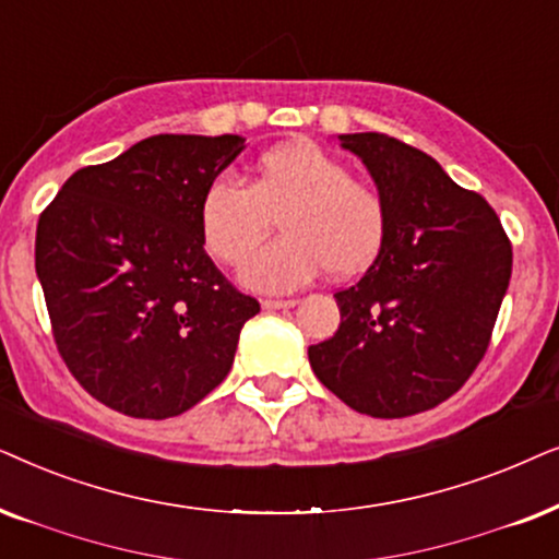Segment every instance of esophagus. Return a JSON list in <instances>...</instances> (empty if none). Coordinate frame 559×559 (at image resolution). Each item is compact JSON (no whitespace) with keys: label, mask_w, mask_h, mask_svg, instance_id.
I'll use <instances>...</instances> for the list:
<instances>
[{"label":"esophagus","mask_w":559,"mask_h":559,"mask_svg":"<svg viewBox=\"0 0 559 559\" xmlns=\"http://www.w3.org/2000/svg\"><path fill=\"white\" fill-rule=\"evenodd\" d=\"M263 309H292L296 307V299H263Z\"/></svg>","instance_id":"esophagus-1"}]
</instances>
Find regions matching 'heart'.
I'll return each instance as SVG.
<instances>
[{
    "instance_id": "1",
    "label": "heart",
    "mask_w": 559,
    "mask_h": 559,
    "mask_svg": "<svg viewBox=\"0 0 559 559\" xmlns=\"http://www.w3.org/2000/svg\"><path fill=\"white\" fill-rule=\"evenodd\" d=\"M280 219L284 236L252 259L249 252ZM204 250L242 267L255 292H294L326 271L353 278L368 271L389 237V204L373 183L353 178L347 163L314 143L271 147L250 183L233 176L210 181L199 202Z\"/></svg>"
}]
</instances>
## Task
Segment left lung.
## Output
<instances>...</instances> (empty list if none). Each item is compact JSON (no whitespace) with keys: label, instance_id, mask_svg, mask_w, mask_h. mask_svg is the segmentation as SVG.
<instances>
[{"label":"left lung","instance_id":"8db88e82","mask_svg":"<svg viewBox=\"0 0 559 559\" xmlns=\"http://www.w3.org/2000/svg\"><path fill=\"white\" fill-rule=\"evenodd\" d=\"M389 204L381 255L334 294L340 326L309 347L319 381L355 412L401 419L440 406L486 355L511 278V240L480 193L419 147L340 135Z\"/></svg>","mask_w":559,"mask_h":559}]
</instances>
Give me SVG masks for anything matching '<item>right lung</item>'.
Listing matches in <instances>:
<instances>
[{"label": "right lung", "mask_w": 559, "mask_h": 559, "mask_svg": "<svg viewBox=\"0 0 559 559\" xmlns=\"http://www.w3.org/2000/svg\"><path fill=\"white\" fill-rule=\"evenodd\" d=\"M240 135H153L79 168L35 235L50 330L88 396L132 419L197 406L233 368L260 311L206 255L199 202Z\"/></svg>", "instance_id": "add662e5"}]
</instances>
